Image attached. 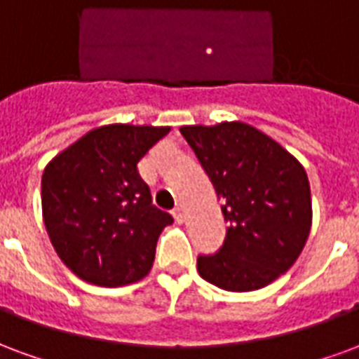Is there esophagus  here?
I'll list each match as a JSON object with an SVG mask.
<instances>
[{
  "mask_svg": "<svg viewBox=\"0 0 359 359\" xmlns=\"http://www.w3.org/2000/svg\"><path fill=\"white\" fill-rule=\"evenodd\" d=\"M172 214H174V219H176L177 224H183V218H185V216H183V210L180 206H176V208L172 210Z\"/></svg>",
  "mask_w": 359,
  "mask_h": 359,
  "instance_id": "34e87169",
  "label": "esophagus"
}]
</instances>
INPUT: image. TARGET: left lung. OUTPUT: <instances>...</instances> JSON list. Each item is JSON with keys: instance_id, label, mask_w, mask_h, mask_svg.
I'll return each instance as SVG.
<instances>
[{"instance_id": "8db88e82", "label": "left lung", "mask_w": 359, "mask_h": 359, "mask_svg": "<svg viewBox=\"0 0 359 359\" xmlns=\"http://www.w3.org/2000/svg\"><path fill=\"white\" fill-rule=\"evenodd\" d=\"M227 222L224 245L198 255L203 279L224 290L262 289L297 262L312 226L302 164L277 141L243 122L183 126Z\"/></svg>"}]
</instances>
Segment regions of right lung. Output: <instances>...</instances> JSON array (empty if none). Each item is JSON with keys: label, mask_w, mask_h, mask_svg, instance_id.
I'll list each match as a JSON object with an SVG mask.
<instances>
[{"label": "right lung", "mask_w": 359, "mask_h": 359, "mask_svg": "<svg viewBox=\"0 0 359 359\" xmlns=\"http://www.w3.org/2000/svg\"><path fill=\"white\" fill-rule=\"evenodd\" d=\"M170 128L112 124L91 130L41 176L43 222L57 255L99 287L140 281L158 235L174 218L153 205L137 162Z\"/></svg>", "instance_id": "obj_1"}]
</instances>
